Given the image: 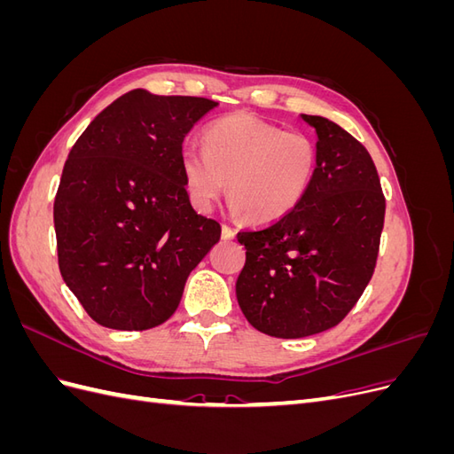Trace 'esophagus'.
Segmentation results:
<instances>
[{
  "label": "esophagus",
  "mask_w": 454,
  "mask_h": 454,
  "mask_svg": "<svg viewBox=\"0 0 454 454\" xmlns=\"http://www.w3.org/2000/svg\"><path fill=\"white\" fill-rule=\"evenodd\" d=\"M235 235H237V232H235V231H232L231 227H227V225H223V227H222V240L229 242V240H232V239H235Z\"/></svg>",
  "instance_id": "1"
}]
</instances>
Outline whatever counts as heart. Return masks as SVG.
Instances as JSON below:
<instances>
[{
  "label": "heart",
  "instance_id": "b5f03b06",
  "mask_svg": "<svg viewBox=\"0 0 454 454\" xmlns=\"http://www.w3.org/2000/svg\"><path fill=\"white\" fill-rule=\"evenodd\" d=\"M204 149L189 145L182 172L189 197L208 212L225 193L252 223H272L303 200L316 172V145L305 132L282 130L252 114H231L204 130Z\"/></svg>",
  "mask_w": 454,
  "mask_h": 454
}]
</instances>
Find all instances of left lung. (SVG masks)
<instances>
[{
  "instance_id": "1",
  "label": "left lung",
  "mask_w": 454,
  "mask_h": 454,
  "mask_svg": "<svg viewBox=\"0 0 454 454\" xmlns=\"http://www.w3.org/2000/svg\"><path fill=\"white\" fill-rule=\"evenodd\" d=\"M316 130V172L295 208L237 235L246 263L242 314L257 332L299 339L335 327L373 277L384 195L367 149L333 121L301 115Z\"/></svg>"
}]
</instances>
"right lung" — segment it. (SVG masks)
<instances>
[{
  "label": "right lung",
  "instance_id": "1",
  "mask_svg": "<svg viewBox=\"0 0 454 454\" xmlns=\"http://www.w3.org/2000/svg\"><path fill=\"white\" fill-rule=\"evenodd\" d=\"M215 106L134 89L67 155L54 199L59 267L96 324L144 332L167 322L222 237L193 210L182 172L185 134Z\"/></svg>",
  "mask_w": 454,
  "mask_h": 454
}]
</instances>
